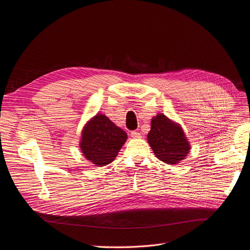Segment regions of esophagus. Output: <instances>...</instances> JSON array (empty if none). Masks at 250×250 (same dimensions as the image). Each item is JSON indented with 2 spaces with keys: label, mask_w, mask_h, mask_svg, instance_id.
<instances>
[{
  "label": "esophagus",
  "mask_w": 250,
  "mask_h": 250,
  "mask_svg": "<svg viewBox=\"0 0 250 250\" xmlns=\"http://www.w3.org/2000/svg\"><path fill=\"white\" fill-rule=\"evenodd\" d=\"M130 135L132 138H140L141 137V133H139L138 131H132Z\"/></svg>",
  "instance_id": "1"
}]
</instances>
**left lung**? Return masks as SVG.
<instances>
[{
  "label": "left lung",
  "instance_id": "8db88e82",
  "mask_svg": "<svg viewBox=\"0 0 250 250\" xmlns=\"http://www.w3.org/2000/svg\"><path fill=\"white\" fill-rule=\"evenodd\" d=\"M147 140L156 157L168 165L180 163L190 148L179 124L173 123L163 114L152 118Z\"/></svg>",
  "mask_w": 250,
  "mask_h": 250
}]
</instances>
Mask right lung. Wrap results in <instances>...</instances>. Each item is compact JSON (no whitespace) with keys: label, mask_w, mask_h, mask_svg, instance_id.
Returning <instances> with one entry per match:
<instances>
[{"label":"right lung","mask_w":250,"mask_h":250,"mask_svg":"<svg viewBox=\"0 0 250 250\" xmlns=\"http://www.w3.org/2000/svg\"><path fill=\"white\" fill-rule=\"evenodd\" d=\"M81 148L96 166L111 164L127 139V134L105 115L98 114L83 130Z\"/></svg>","instance_id":"right-lung-1"}]
</instances>
